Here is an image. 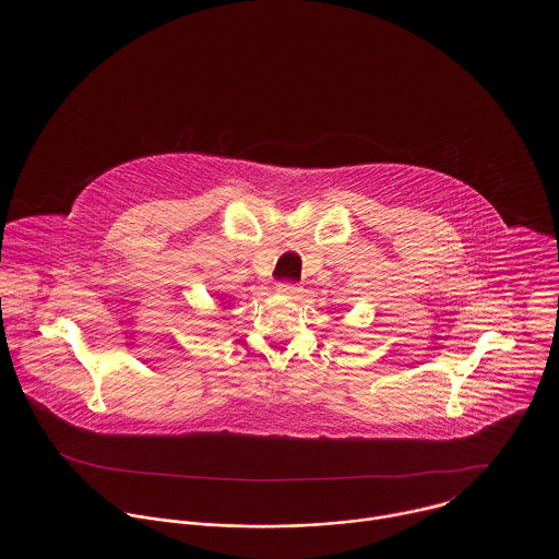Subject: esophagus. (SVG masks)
Masks as SVG:
<instances>
[{"label":"esophagus","instance_id":"34e87169","mask_svg":"<svg viewBox=\"0 0 559 559\" xmlns=\"http://www.w3.org/2000/svg\"><path fill=\"white\" fill-rule=\"evenodd\" d=\"M278 292L287 295V297H297L301 293V287L297 283H292V281H281L278 283Z\"/></svg>","mask_w":559,"mask_h":559}]
</instances>
